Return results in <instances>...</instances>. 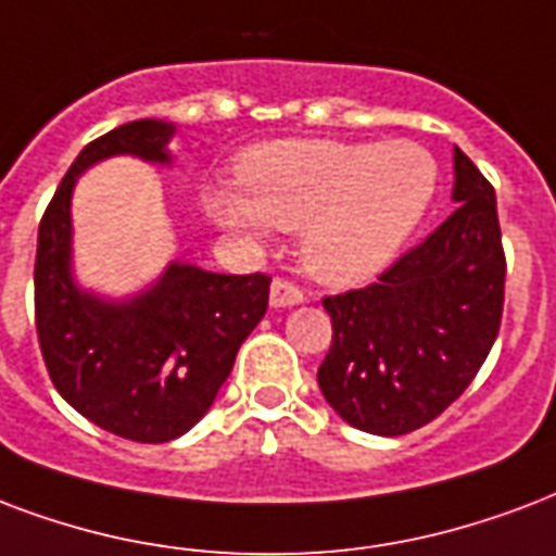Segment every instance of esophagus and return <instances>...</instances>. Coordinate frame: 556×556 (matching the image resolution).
<instances>
[{
  "mask_svg": "<svg viewBox=\"0 0 556 556\" xmlns=\"http://www.w3.org/2000/svg\"><path fill=\"white\" fill-rule=\"evenodd\" d=\"M296 303H303V291L294 282H288V279H274L270 282V306L286 308L296 306Z\"/></svg>",
  "mask_w": 556,
  "mask_h": 556,
  "instance_id": "esophagus-1",
  "label": "esophagus"
}]
</instances>
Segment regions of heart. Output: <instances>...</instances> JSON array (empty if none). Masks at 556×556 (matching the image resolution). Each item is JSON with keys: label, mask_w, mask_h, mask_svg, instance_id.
I'll return each mask as SVG.
<instances>
[{"label": "heart", "mask_w": 556, "mask_h": 556, "mask_svg": "<svg viewBox=\"0 0 556 556\" xmlns=\"http://www.w3.org/2000/svg\"><path fill=\"white\" fill-rule=\"evenodd\" d=\"M241 189H210L224 230L265 239L300 230V256L326 286H362L396 256L438 192V163L417 142L279 139L239 160Z\"/></svg>", "instance_id": "1"}]
</instances>
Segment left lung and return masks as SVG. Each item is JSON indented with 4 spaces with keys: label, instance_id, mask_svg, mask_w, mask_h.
<instances>
[{
    "label": "left lung",
    "instance_id": "obj_1",
    "mask_svg": "<svg viewBox=\"0 0 556 556\" xmlns=\"http://www.w3.org/2000/svg\"><path fill=\"white\" fill-rule=\"evenodd\" d=\"M457 210L376 282L324 296L332 346L317 384L353 429L396 438L440 417L476 379L504 308L495 192L455 148Z\"/></svg>",
    "mask_w": 556,
    "mask_h": 556
}]
</instances>
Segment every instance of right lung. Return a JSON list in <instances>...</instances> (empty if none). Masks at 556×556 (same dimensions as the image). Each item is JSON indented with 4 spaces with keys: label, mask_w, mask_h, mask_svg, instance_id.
<instances>
[{
    "label": "right lung",
    "mask_w": 556,
    "mask_h": 556,
    "mask_svg": "<svg viewBox=\"0 0 556 556\" xmlns=\"http://www.w3.org/2000/svg\"><path fill=\"white\" fill-rule=\"evenodd\" d=\"M175 125L139 118L84 148L37 232L34 320L54 388L99 429L168 443L192 429L268 308V274H212L172 262L154 286L104 300L72 277V189L90 165L130 154L168 165Z\"/></svg>",
    "instance_id": "add662e5"
}]
</instances>
